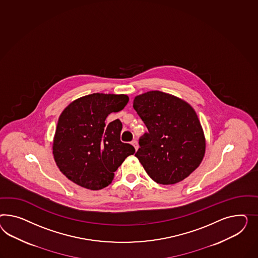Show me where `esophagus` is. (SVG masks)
Returning <instances> with one entry per match:
<instances>
[{
	"instance_id": "1",
	"label": "esophagus",
	"mask_w": 258,
	"mask_h": 258,
	"mask_svg": "<svg viewBox=\"0 0 258 258\" xmlns=\"http://www.w3.org/2000/svg\"><path fill=\"white\" fill-rule=\"evenodd\" d=\"M132 145H133L134 148H135V150H138L139 145H138V142H137L136 140H133V142H132Z\"/></svg>"
}]
</instances>
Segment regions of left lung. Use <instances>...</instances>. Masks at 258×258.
<instances>
[{"mask_svg":"<svg viewBox=\"0 0 258 258\" xmlns=\"http://www.w3.org/2000/svg\"><path fill=\"white\" fill-rule=\"evenodd\" d=\"M133 108L148 130L140 138L135 154L147 174L162 185L188 177L206 152L202 125L194 108L160 91L135 97Z\"/></svg>","mask_w":258,"mask_h":258,"instance_id":"obj_1","label":"left lung"}]
</instances>
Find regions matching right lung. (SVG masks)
Listing matches in <instances>:
<instances>
[{"mask_svg": "<svg viewBox=\"0 0 258 258\" xmlns=\"http://www.w3.org/2000/svg\"><path fill=\"white\" fill-rule=\"evenodd\" d=\"M126 95L95 93L71 102L56 126L52 153L60 171L77 185L98 190L111 184L114 172L135 148L120 141L122 123H105L124 109Z\"/></svg>", "mask_w": 258, "mask_h": 258, "instance_id": "add662e5", "label": "right lung"}]
</instances>
